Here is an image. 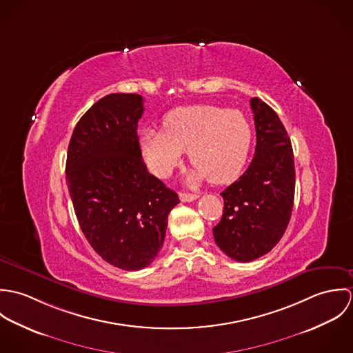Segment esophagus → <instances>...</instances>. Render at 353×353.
Returning a JSON list of instances; mask_svg holds the SVG:
<instances>
[{"instance_id": "34e87169", "label": "esophagus", "mask_w": 353, "mask_h": 353, "mask_svg": "<svg viewBox=\"0 0 353 353\" xmlns=\"http://www.w3.org/2000/svg\"><path fill=\"white\" fill-rule=\"evenodd\" d=\"M179 199L182 202L194 201L199 199L197 194H190V193H179Z\"/></svg>"}]
</instances>
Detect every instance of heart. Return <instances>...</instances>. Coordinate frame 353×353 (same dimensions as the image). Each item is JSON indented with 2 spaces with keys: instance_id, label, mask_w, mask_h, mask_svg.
<instances>
[{
  "instance_id": "heart-1",
  "label": "heart",
  "mask_w": 353,
  "mask_h": 353,
  "mask_svg": "<svg viewBox=\"0 0 353 353\" xmlns=\"http://www.w3.org/2000/svg\"><path fill=\"white\" fill-rule=\"evenodd\" d=\"M250 141V125L241 111L212 104L175 108L164 117L163 132L152 128L140 132V148L154 175L168 176L188 152L197 168L190 181L206 176L214 185L238 176Z\"/></svg>"
}]
</instances>
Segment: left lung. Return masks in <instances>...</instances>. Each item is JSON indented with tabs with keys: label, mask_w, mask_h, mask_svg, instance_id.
I'll use <instances>...</instances> for the list:
<instances>
[{
	"label": "left lung",
	"mask_w": 353,
	"mask_h": 353,
	"mask_svg": "<svg viewBox=\"0 0 353 353\" xmlns=\"http://www.w3.org/2000/svg\"><path fill=\"white\" fill-rule=\"evenodd\" d=\"M256 145L249 168L220 196L223 216L213 228L220 250L239 262L270 252L283 238L294 208L295 164L288 133L265 101H250Z\"/></svg>",
	"instance_id": "obj_1"
}]
</instances>
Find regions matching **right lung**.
Here are the masks:
<instances>
[{"mask_svg":"<svg viewBox=\"0 0 353 353\" xmlns=\"http://www.w3.org/2000/svg\"><path fill=\"white\" fill-rule=\"evenodd\" d=\"M137 94H110L77 122L66 183L80 228L101 258L123 270L148 266L160 252L178 194L148 172L137 123Z\"/></svg>","mask_w":353,"mask_h":353,"instance_id":"right-lung-1","label":"right lung"}]
</instances>
